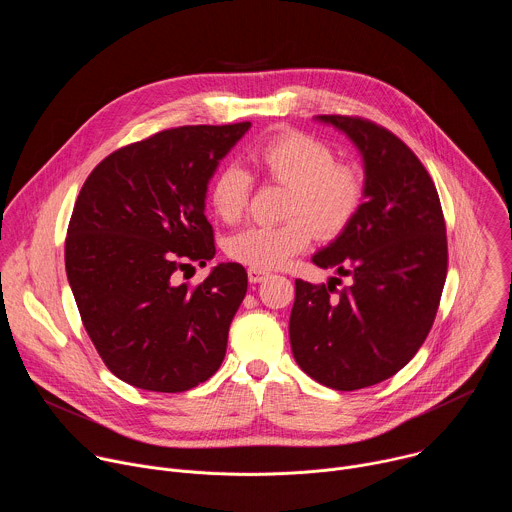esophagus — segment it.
Masks as SVG:
<instances>
[{
  "label": "esophagus",
  "mask_w": 512,
  "mask_h": 512,
  "mask_svg": "<svg viewBox=\"0 0 512 512\" xmlns=\"http://www.w3.org/2000/svg\"><path fill=\"white\" fill-rule=\"evenodd\" d=\"M247 275H249V281H251V283H261L269 273L263 271V269H253V267H249Z\"/></svg>",
  "instance_id": "esophagus-1"
}]
</instances>
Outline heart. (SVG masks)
I'll list each match as a JSON object with an SVG mask.
<instances>
[{"mask_svg": "<svg viewBox=\"0 0 512 512\" xmlns=\"http://www.w3.org/2000/svg\"><path fill=\"white\" fill-rule=\"evenodd\" d=\"M265 180L285 186L277 225H251L229 237L227 255L253 269H275L302 253L314 239H336L358 216L367 182L360 168L338 162L328 143L312 133L287 129L261 141L251 152ZM253 196V176L227 164L210 182V206L227 225L239 223Z\"/></svg>", "mask_w": 512, "mask_h": 512, "instance_id": "obj_1", "label": "heart"}]
</instances>
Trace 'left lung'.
Wrapping results in <instances>:
<instances>
[{
	"label": "left lung",
	"mask_w": 512,
	"mask_h": 512,
	"mask_svg": "<svg viewBox=\"0 0 512 512\" xmlns=\"http://www.w3.org/2000/svg\"><path fill=\"white\" fill-rule=\"evenodd\" d=\"M318 119L356 143L367 202L312 259L348 285L296 279L289 342L314 381L356 391L399 373L425 342L448 273L446 221L431 176L393 131L352 115Z\"/></svg>",
	"instance_id": "left-lung-1"
}]
</instances>
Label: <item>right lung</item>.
Here are the masks:
<instances>
[{
    "instance_id": "obj_1",
    "label": "right lung",
    "mask_w": 512,
    "mask_h": 512,
    "mask_svg": "<svg viewBox=\"0 0 512 512\" xmlns=\"http://www.w3.org/2000/svg\"><path fill=\"white\" fill-rule=\"evenodd\" d=\"M249 127L184 125L123 145L72 208L64 263L83 326L107 369L137 389L188 391L225 358L245 267L221 263L198 285L176 275L214 257L206 186Z\"/></svg>"
}]
</instances>
